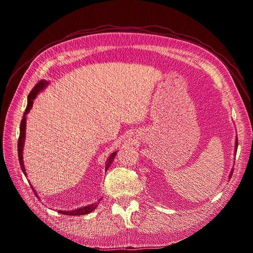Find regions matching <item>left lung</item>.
<instances>
[{
    "label": "left lung",
    "instance_id": "8db88e82",
    "mask_svg": "<svg viewBox=\"0 0 253 253\" xmlns=\"http://www.w3.org/2000/svg\"><path fill=\"white\" fill-rule=\"evenodd\" d=\"M237 148H238V138L236 139V144H235V149H236V150H235V151H237ZM233 172H234V170H232V171H231V173H230V175H229V177H230V178H231V177H232V175H233Z\"/></svg>",
    "mask_w": 253,
    "mask_h": 253
}]
</instances>
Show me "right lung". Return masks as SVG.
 <instances>
[{
    "label": "right lung",
    "mask_w": 253,
    "mask_h": 253,
    "mask_svg": "<svg viewBox=\"0 0 253 253\" xmlns=\"http://www.w3.org/2000/svg\"><path fill=\"white\" fill-rule=\"evenodd\" d=\"M48 83L46 81H40L34 88L33 90L30 92L29 94V97H28V105H26L25 108V111H24V114H23V117H22V120H21V123H20V132H19V137H18V144H17V150H18V159H19V164H20V167H21V170L24 173V175H26L25 173V169H24V166H23V158H22V150H23V144H24V138H25V123H26V120H25V115L28 114L30 112V110L32 109L33 106V103H34V99L36 98V96L38 95V93L43 90L45 88V86L47 85ZM116 154L117 152L113 153L110 158L108 159V161H106V164H105V170L109 169L110 165L112 164L114 158L116 157ZM34 190V188H33ZM34 193L37 195V193L34 191ZM99 203V202H98ZM98 203H95V204H91V205H88L86 207H83V208H79V209H76V210H73V211H61L59 210L58 212L61 214H66V215H84V214H88L90 213L91 211L94 210Z\"/></svg>",
    "instance_id": "add662e5"
}]
</instances>
